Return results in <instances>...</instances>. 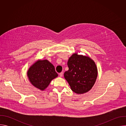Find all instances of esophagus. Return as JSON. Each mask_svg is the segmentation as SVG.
<instances>
[{
	"label": "esophagus",
	"instance_id": "obj_1",
	"mask_svg": "<svg viewBox=\"0 0 126 126\" xmlns=\"http://www.w3.org/2000/svg\"><path fill=\"white\" fill-rule=\"evenodd\" d=\"M63 72H61L59 73V76L60 77H62L63 76Z\"/></svg>",
	"mask_w": 126,
	"mask_h": 126
}]
</instances>
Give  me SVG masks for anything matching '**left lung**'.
Returning <instances> with one entry per match:
<instances>
[{"instance_id": "8db88e82", "label": "left lung", "mask_w": 126, "mask_h": 126, "mask_svg": "<svg viewBox=\"0 0 126 126\" xmlns=\"http://www.w3.org/2000/svg\"><path fill=\"white\" fill-rule=\"evenodd\" d=\"M67 65L69 70L64 76L72 90L77 94L90 90L98 76L95 62L88 56L74 53L69 58Z\"/></svg>"}]
</instances>
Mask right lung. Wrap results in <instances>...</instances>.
<instances>
[{"label":"right lung","instance_id":"add662e5","mask_svg":"<svg viewBox=\"0 0 126 126\" xmlns=\"http://www.w3.org/2000/svg\"><path fill=\"white\" fill-rule=\"evenodd\" d=\"M27 74L32 85L41 91L58 76L54 66L47 60H39L35 62L29 68Z\"/></svg>","mask_w":126,"mask_h":126}]
</instances>
